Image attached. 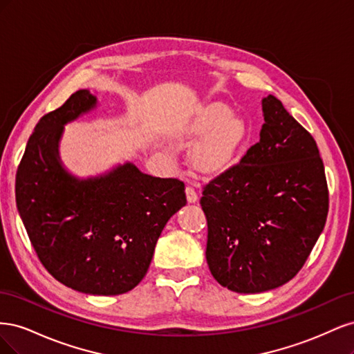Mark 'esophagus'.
I'll return each mask as SVG.
<instances>
[{
	"instance_id": "34e87169",
	"label": "esophagus",
	"mask_w": 354,
	"mask_h": 354,
	"mask_svg": "<svg viewBox=\"0 0 354 354\" xmlns=\"http://www.w3.org/2000/svg\"><path fill=\"white\" fill-rule=\"evenodd\" d=\"M186 196H187V201H189V202H196V201H198V194H196L195 187L187 186V187H186Z\"/></svg>"
}]
</instances>
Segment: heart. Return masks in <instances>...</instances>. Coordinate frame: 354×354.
Instances as JSON below:
<instances>
[{"mask_svg": "<svg viewBox=\"0 0 354 354\" xmlns=\"http://www.w3.org/2000/svg\"><path fill=\"white\" fill-rule=\"evenodd\" d=\"M241 140V131L232 122H221L198 147L199 164L207 169H217L232 158Z\"/></svg>", "mask_w": 354, "mask_h": 354, "instance_id": "1", "label": "heart"}]
</instances>
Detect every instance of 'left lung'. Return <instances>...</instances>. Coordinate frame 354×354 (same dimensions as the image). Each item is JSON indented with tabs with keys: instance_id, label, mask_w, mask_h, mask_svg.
Wrapping results in <instances>:
<instances>
[{
	"instance_id": "left-lung-1",
	"label": "left lung",
	"mask_w": 354,
	"mask_h": 354,
	"mask_svg": "<svg viewBox=\"0 0 354 354\" xmlns=\"http://www.w3.org/2000/svg\"><path fill=\"white\" fill-rule=\"evenodd\" d=\"M260 140L241 162L203 186L207 263L220 285L241 294L270 291L301 270L328 216L319 149L269 94Z\"/></svg>"
}]
</instances>
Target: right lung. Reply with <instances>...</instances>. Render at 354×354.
Listing matches in <instances>:
<instances>
[{
    "label": "right lung",
    "instance_id": "obj_1",
    "mask_svg": "<svg viewBox=\"0 0 354 354\" xmlns=\"http://www.w3.org/2000/svg\"><path fill=\"white\" fill-rule=\"evenodd\" d=\"M97 108L80 90L44 115L16 174V203L32 246L60 283L90 295L131 291L147 273L167 221L186 205L185 183L125 162L80 178L62 164L65 125Z\"/></svg>",
    "mask_w": 354,
    "mask_h": 354
}]
</instances>
